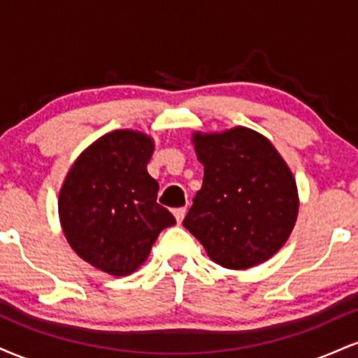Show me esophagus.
Wrapping results in <instances>:
<instances>
[{
  "label": "esophagus",
  "instance_id": "obj_1",
  "mask_svg": "<svg viewBox=\"0 0 358 358\" xmlns=\"http://www.w3.org/2000/svg\"><path fill=\"white\" fill-rule=\"evenodd\" d=\"M185 213H187V208H185V207L175 208V210H173V215H175V219H176V222H178V224H182V220L185 219Z\"/></svg>",
  "mask_w": 358,
  "mask_h": 358
}]
</instances>
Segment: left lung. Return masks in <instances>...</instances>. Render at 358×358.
Masks as SVG:
<instances>
[{
  "mask_svg": "<svg viewBox=\"0 0 358 358\" xmlns=\"http://www.w3.org/2000/svg\"><path fill=\"white\" fill-rule=\"evenodd\" d=\"M203 185L183 220L213 262L249 269L268 261L293 232L298 187L293 171L268 138L236 126L192 134Z\"/></svg>",
  "mask_w": 358,
  "mask_h": 358,
  "instance_id": "left-lung-1",
  "label": "left lung"
}]
</instances>
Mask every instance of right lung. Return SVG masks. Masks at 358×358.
Instances as JSON below:
<instances>
[{"instance_id":"right-lung-1","label":"right lung","mask_w":358,"mask_h":358,"mask_svg":"<svg viewBox=\"0 0 358 358\" xmlns=\"http://www.w3.org/2000/svg\"><path fill=\"white\" fill-rule=\"evenodd\" d=\"M153 138L116 129L85 148L59 193L62 231L79 257L110 276L134 273L175 217L156 203L159 185L146 165Z\"/></svg>"}]
</instances>
